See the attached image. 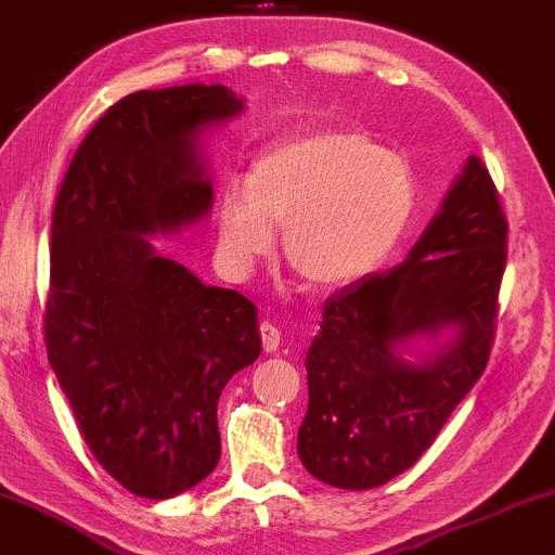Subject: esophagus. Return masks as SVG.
I'll return each instance as SVG.
<instances>
[{"label": "esophagus", "instance_id": "obj_1", "mask_svg": "<svg viewBox=\"0 0 555 555\" xmlns=\"http://www.w3.org/2000/svg\"><path fill=\"white\" fill-rule=\"evenodd\" d=\"M260 338H263L266 351H276L279 344H282V331H279L271 320H263V323H260Z\"/></svg>", "mask_w": 555, "mask_h": 555}]
</instances>
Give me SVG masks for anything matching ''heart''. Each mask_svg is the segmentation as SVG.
<instances>
[{"label":"heart","instance_id":"b5f03b06","mask_svg":"<svg viewBox=\"0 0 555 555\" xmlns=\"http://www.w3.org/2000/svg\"><path fill=\"white\" fill-rule=\"evenodd\" d=\"M418 204L411 165L366 133L318 129L286 137L256 157L248 189L230 185L217 204L224 263L250 273L286 227V260L305 284L338 292L385 263Z\"/></svg>","mask_w":555,"mask_h":555}]
</instances>
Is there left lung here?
<instances>
[{
  "instance_id": "obj_1",
  "label": "left lung",
  "mask_w": 555,
  "mask_h": 555,
  "mask_svg": "<svg viewBox=\"0 0 555 555\" xmlns=\"http://www.w3.org/2000/svg\"><path fill=\"white\" fill-rule=\"evenodd\" d=\"M504 266L506 219L470 155L403 263L325 299L297 437L312 476L377 489L429 450L489 362Z\"/></svg>"
}]
</instances>
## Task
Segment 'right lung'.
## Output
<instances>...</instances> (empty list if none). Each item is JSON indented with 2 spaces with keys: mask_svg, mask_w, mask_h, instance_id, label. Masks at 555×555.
<instances>
[{
  "mask_svg": "<svg viewBox=\"0 0 555 555\" xmlns=\"http://www.w3.org/2000/svg\"><path fill=\"white\" fill-rule=\"evenodd\" d=\"M243 111L224 85L131 92L92 126L56 196L49 362L92 455L142 499L217 468L219 396L260 353L258 307L152 243L209 217L204 142Z\"/></svg>",
  "mask_w": 555,
  "mask_h": 555,
  "instance_id": "add662e5",
  "label": "right lung"
}]
</instances>
